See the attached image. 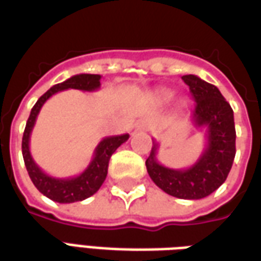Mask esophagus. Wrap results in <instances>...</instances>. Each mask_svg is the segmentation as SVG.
Segmentation results:
<instances>
[{"label":"esophagus","instance_id":"obj_1","mask_svg":"<svg viewBox=\"0 0 261 261\" xmlns=\"http://www.w3.org/2000/svg\"><path fill=\"white\" fill-rule=\"evenodd\" d=\"M149 129V122L146 119H140L138 123H136V130H147Z\"/></svg>","mask_w":261,"mask_h":261}]
</instances>
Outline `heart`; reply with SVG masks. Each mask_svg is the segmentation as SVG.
Here are the masks:
<instances>
[{
    "instance_id": "obj_1",
    "label": "heart",
    "mask_w": 261,
    "mask_h": 261,
    "mask_svg": "<svg viewBox=\"0 0 261 261\" xmlns=\"http://www.w3.org/2000/svg\"><path fill=\"white\" fill-rule=\"evenodd\" d=\"M157 98H159L160 101H163V102H167V101H170V99L173 98V92L167 91V90H164V91L159 92Z\"/></svg>"
}]
</instances>
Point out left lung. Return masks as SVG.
<instances>
[{
    "instance_id": "obj_1",
    "label": "left lung",
    "mask_w": 261,
    "mask_h": 261,
    "mask_svg": "<svg viewBox=\"0 0 261 261\" xmlns=\"http://www.w3.org/2000/svg\"><path fill=\"white\" fill-rule=\"evenodd\" d=\"M181 79L195 99L194 126L205 127V150L191 167L169 169L157 162L159 143L153 140L146 169L153 182L164 193L175 198L201 199L222 186L232 169L236 154L233 111L215 86L194 74Z\"/></svg>"
}]
</instances>
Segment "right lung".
Wrapping results in <instances>:
<instances>
[{"mask_svg": "<svg viewBox=\"0 0 261 261\" xmlns=\"http://www.w3.org/2000/svg\"><path fill=\"white\" fill-rule=\"evenodd\" d=\"M101 87V75L99 74H77L70 77L60 84L53 86L50 90L39 98L38 102L33 105L31 115L28 118L23 138H22V156L27 166L28 174L40 193L46 195L51 201H56L60 204H71L77 201L91 197L99 190L102 182L108 174V163L114 151L129 139V135H118V136H107L101 140L94 150V156L87 169L81 174L68 178H57L46 174L43 170L35 163L31 150H29V140L31 134L35 126V122L39 112L46 101L55 95L56 92L64 91L68 88L81 90V91H97Z\"/></svg>", "mask_w": 261, "mask_h": 261, "instance_id": "obj_1", "label": "right lung"}]
</instances>
